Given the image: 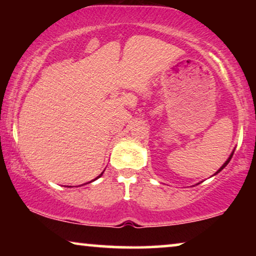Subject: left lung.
I'll return each instance as SVG.
<instances>
[{
    "instance_id": "8db88e82",
    "label": "left lung",
    "mask_w": 256,
    "mask_h": 256,
    "mask_svg": "<svg viewBox=\"0 0 256 256\" xmlns=\"http://www.w3.org/2000/svg\"><path fill=\"white\" fill-rule=\"evenodd\" d=\"M232 156H233V154H232V155H230V158H228V160H227L225 163H224V166H222V168H220V169H219L218 171H216V174H218V172H219V171H222V170L224 169V168H225V166H227V164H228V162H230V158H232Z\"/></svg>"
}]
</instances>
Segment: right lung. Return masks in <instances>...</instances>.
I'll use <instances>...</instances> for the list:
<instances>
[{"mask_svg":"<svg viewBox=\"0 0 256 256\" xmlns=\"http://www.w3.org/2000/svg\"><path fill=\"white\" fill-rule=\"evenodd\" d=\"M104 174V172H102ZM102 174H99V176H98L96 178H99V177H101V176H102ZM90 182H92V180H90Z\"/></svg>","mask_w":256,"mask_h":256,"instance_id":"1","label":"right lung"}]
</instances>
